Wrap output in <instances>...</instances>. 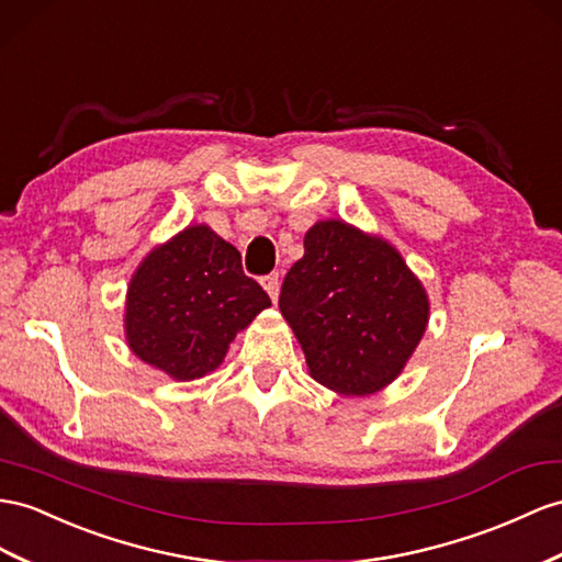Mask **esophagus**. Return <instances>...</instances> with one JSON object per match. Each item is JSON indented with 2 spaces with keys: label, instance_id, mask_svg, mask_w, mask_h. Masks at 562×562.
Returning <instances> with one entry per match:
<instances>
[{
  "label": "esophagus",
  "instance_id": "34e87169",
  "mask_svg": "<svg viewBox=\"0 0 562 562\" xmlns=\"http://www.w3.org/2000/svg\"><path fill=\"white\" fill-rule=\"evenodd\" d=\"M261 284H263V290L270 294V299L278 301V292H280V278H278V272H272V276L261 278Z\"/></svg>",
  "mask_w": 562,
  "mask_h": 562
}]
</instances>
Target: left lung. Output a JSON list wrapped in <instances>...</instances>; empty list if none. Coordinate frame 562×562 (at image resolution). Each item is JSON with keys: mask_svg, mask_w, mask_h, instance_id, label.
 I'll list each match as a JSON object with an SVG mask.
<instances>
[{"mask_svg": "<svg viewBox=\"0 0 562 562\" xmlns=\"http://www.w3.org/2000/svg\"><path fill=\"white\" fill-rule=\"evenodd\" d=\"M280 311L311 375L339 394L366 396L404 370L429 304L394 247L325 221L308 229L304 258L284 276Z\"/></svg>", "mask_w": 562, "mask_h": 562, "instance_id": "8db88e82", "label": "left lung"}]
</instances>
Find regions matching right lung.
<instances>
[{"label": "right lung", "instance_id": "obj_1", "mask_svg": "<svg viewBox=\"0 0 562 562\" xmlns=\"http://www.w3.org/2000/svg\"><path fill=\"white\" fill-rule=\"evenodd\" d=\"M268 306L233 244L194 225L137 268L127 290V344L166 375L196 380L223 363L229 341Z\"/></svg>", "mask_w": 562, "mask_h": 562}]
</instances>
